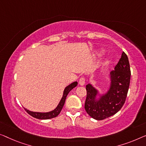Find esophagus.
I'll return each instance as SVG.
<instances>
[{
	"label": "esophagus",
	"mask_w": 146,
	"mask_h": 146,
	"mask_svg": "<svg viewBox=\"0 0 146 146\" xmlns=\"http://www.w3.org/2000/svg\"><path fill=\"white\" fill-rule=\"evenodd\" d=\"M79 83L80 85L81 86L84 85V84H85V79H84V78L83 77H81L80 78L79 80Z\"/></svg>",
	"instance_id": "obj_1"
}]
</instances>
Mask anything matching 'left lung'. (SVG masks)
I'll list each match as a JSON object with an SVG mask.
<instances>
[{
    "mask_svg": "<svg viewBox=\"0 0 146 146\" xmlns=\"http://www.w3.org/2000/svg\"><path fill=\"white\" fill-rule=\"evenodd\" d=\"M129 58L123 52L120 60L111 73V84L110 90L98 101H95L97 91L91 84L86 86V98L84 108L87 113L96 120H104L115 115L126 101L130 80Z\"/></svg>",
    "mask_w": 146,
    "mask_h": 146,
    "instance_id": "1",
    "label": "left lung"
}]
</instances>
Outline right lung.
Wrapping results in <instances>:
<instances>
[{
	"instance_id": "1",
	"label": "right lung",
	"mask_w": 146,
	"mask_h": 146,
	"mask_svg": "<svg viewBox=\"0 0 146 146\" xmlns=\"http://www.w3.org/2000/svg\"><path fill=\"white\" fill-rule=\"evenodd\" d=\"M77 85V82H74L71 84H69V86H67L66 88H65L64 92V95H63V97L62 100H61L60 104H58L57 108H56L55 110L52 111L50 112L38 113V112L30 111L26 110V109H25V110L30 115H31L32 117L38 119H52V118H54V117H57L58 115L60 114V113L61 112V111H62L63 107H64V105L65 104V102H66V99L67 94H68L69 92H70L73 88H75Z\"/></svg>"
}]
</instances>
